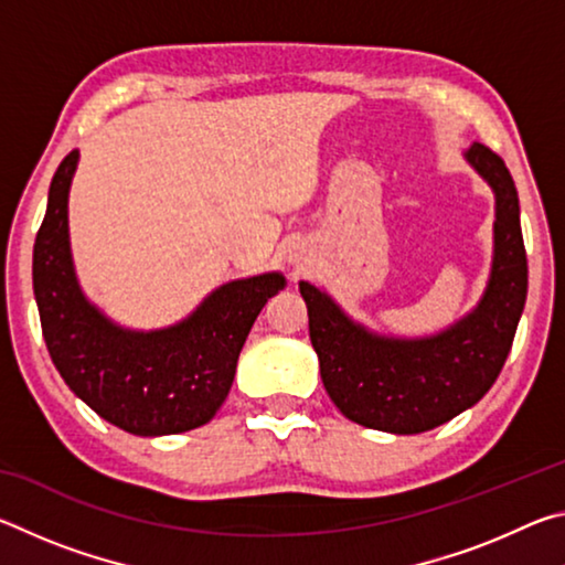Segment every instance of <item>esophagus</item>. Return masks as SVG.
I'll return each instance as SVG.
<instances>
[{"mask_svg":"<svg viewBox=\"0 0 565 565\" xmlns=\"http://www.w3.org/2000/svg\"><path fill=\"white\" fill-rule=\"evenodd\" d=\"M289 262H291V264H296V266H303V264H309V262H311V254H309V248H306L301 242L291 244V246H289Z\"/></svg>","mask_w":565,"mask_h":565,"instance_id":"34e87169","label":"esophagus"}]
</instances>
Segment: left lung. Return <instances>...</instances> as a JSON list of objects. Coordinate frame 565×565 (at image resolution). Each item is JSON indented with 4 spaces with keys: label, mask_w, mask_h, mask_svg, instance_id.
I'll use <instances>...</instances> for the list:
<instances>
[{
    "label": "left lung",
    "mask_w": 565,
    "mask_h": 565,
    "mask_svg": "<svg viewBox=\"0 0 565 565\" xmlns=\"http://www.w3.org/2000/svg\"><path fill=\"white\" fill-rule=\"evenodd\" d=\"M463 159L495 196L491 274L466 317L431 337H388L351 319L319 286L299 281L323 388L353 424L386 434L431 431L478 404L509 359L529 291L519 194L489 147L473 141Z\"/></svg>",
    "instance_id": "1"
}]
</instances>
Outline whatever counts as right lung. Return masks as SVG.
Instances as JSON below:
<instances>
[{
    "mask_svg": "<svg viewBox=\"0 0 565 565\" xmlns=\"http://www.w3.org/2000/svg\"><path fill=\"white\" fill-rule=\"evenodd\" d=\"M79 151L56 169L34 242V299L64 384L134 436L184 434L209 424L234 384L236 361L281 271L226 281L164 329H127L84 296L70 244V189Z\"/></svg>",
    "mask_w": 565,
    "mask_h": 565,
    "instance_id": "add662e5",
    "label": "right lung"
}]
</instances>
